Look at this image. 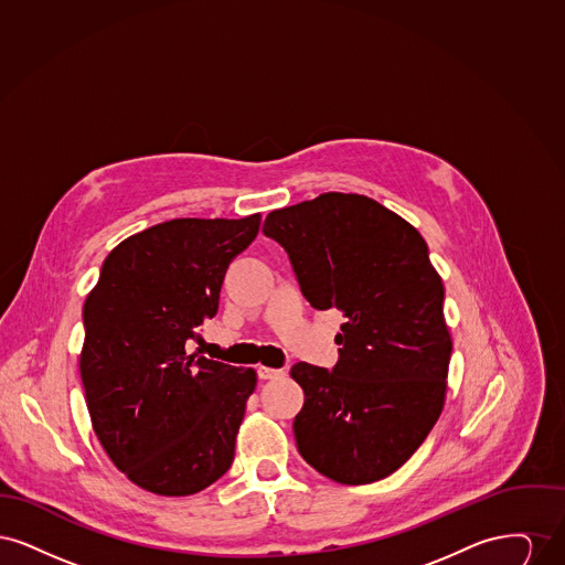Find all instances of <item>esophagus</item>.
Instances as JSON below:
<instances>
[{"mask_svg": "<svg viewBox=\"0 0 565 565\" xmlns=\"http://www.w3.org/2000/svg\"><path fill=\"white\" fill-rule=\"evenodd\" d=\"M281 375H284L281 369H270V366H263V364L258 366V376L265 379V381H267V379H279Z\"/></svg>", "mask_w": 565, "mask_h": 565, "instance_id": "1", "label": "esophagus"}]
</instances>
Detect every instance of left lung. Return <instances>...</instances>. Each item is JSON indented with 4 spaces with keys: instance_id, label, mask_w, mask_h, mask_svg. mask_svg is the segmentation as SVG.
<instances>
[{
    "instance_id": "1",
    "label": "left lung",
    "mask_w": 565,
    "mask_h": 565,
    "mask_svg": "<svg viewBox=\"0 0 565 565\" xmlns=\"http://www.w3.org/2000/svg\"><path fill=\"white\" fill-rule=\"evenodd\" d=\"M263 233L290 256L311 307L341 309L334 371L298 362L302 459L326 479L366 484L396 472L443 413L451 360L445 286L404 217L355 192L273 210Z\"/></svg>"
}]
</instances>
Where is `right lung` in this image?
Segmentation results:
<instances>
[{
    "mask_svg": "<svg viewBox=\"0 0 565 565\" xmlns=\"http://www.w3.org/2000/svg\"><path fill=\"white\" fill-rule=\"evenodd\" d=\"M260 214L175 217L118 243L84 300L81 376L111 463L157 495H192L235 459L256 371L186 351Z\"/></svg>",
    "mask_w": 565,
    "mask_h": 565,
    "instance_id": "obj_1",
    "label": "right lung"
}]
</instances>
